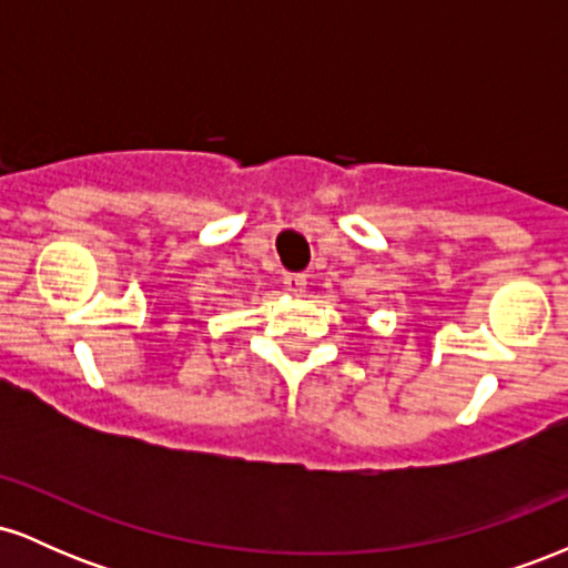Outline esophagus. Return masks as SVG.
<instances>
[{
  "label": "esophagus",
  "mask_w": 568,
  "mask_h": 568,
  "mask_svg": "<svg viewBox=\"0 0 568 568\" xmlns=\"http://www.w3.org/2000/svg\"><path fill=\"white\" fill-rule=\"evenodd\" d=\"M285 283V291L293 293V296H302L304 288H306V277L304 275H288L283 280Z\"/></svg>",
  "instance_id": "esophagus-1"
}]
</instances>
